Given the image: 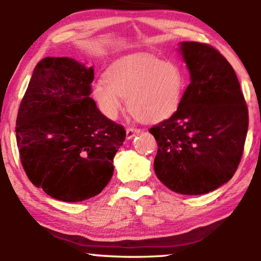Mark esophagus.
Segmentation results:
<instances>
[{
    "label": "esophagus",
    "mask_w": 261,
    "mask_h": 261,
    "mask_svg": "<svg viewBox=\"0 0 261 261\" xmlns=\"http://www.w3.org/2000/svg\"><path fill=\"white\" fill-rule=\"evenodd\" d=\"M141 130L137 127H127L126 128V137L127 140H131L134 136H136L137 134H140Z\"/></svg>",
    "instance_id": "34e87169"
}]
</instances>
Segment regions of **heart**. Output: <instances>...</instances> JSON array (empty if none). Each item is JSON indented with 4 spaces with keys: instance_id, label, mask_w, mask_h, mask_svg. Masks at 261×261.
Wrapping results in <instances>:
<instances>
[{
    "instance_id": "obj_1",
    "label": "heart",
    "mask_w": 261,
    "mask_h": 261,
    "mask_svg": "<svg viewBox=\"0 0 261 261\" xmlns=\"http://www.w3.org/2000/svg\"><path fill=\"white\" fill-rule=\"evenodd\" d=\"M185 91L180 66L154 55L136 54L116 60L106 80L93 86L92 95L100 113L115 119L127 97L130 112L142 121H160L176 112Z\"/></svg>"
}]
</instances>
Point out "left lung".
I'll list each match as a JSON object with an SVG mask.
<instances>
[{
  "mask_svg": "<svg viewBox=\"0 0 261 261\" xmlns=\"http://www.w3.org/2000/svg\"><path fill=\"white\" fill-rule=\"evenodd\" d=\"M190 83L180 106L149 128L158 145L157 178L170 190L201 195L236 173L248 133V107L233 67L211 45L184 41Z\"/></svg>",
  "mask_w": 261,
  "mask_h": 261,
  "instance_id": "obj_1",
  "label": "left lung"
}]
</instances>
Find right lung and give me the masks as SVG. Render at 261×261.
<instances>
[{"label": "right lung", "mask_w": 261, "mask_h": 261, "mask_svg": "<svg viewBox=\"0 0 261 261\" xmlns=\"http://www.w3.org/2000/svg\"><path fill=\"white\" fill-rule=\"evenodd\" d=\"M94 71L70 58L38 62L16 122L27 176L47 195L79 202L101 193L126 131L106 118L89 95Z\"/></svg>", "instance_id": "right-lung-1"}]
</instances>
